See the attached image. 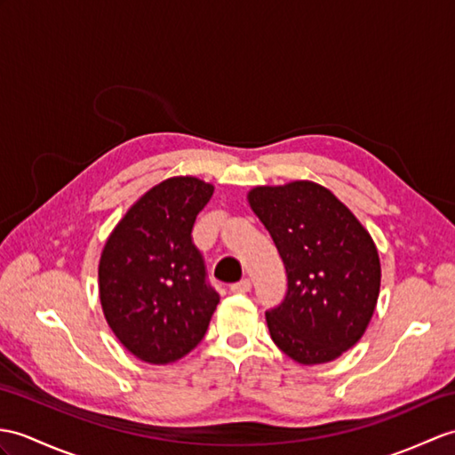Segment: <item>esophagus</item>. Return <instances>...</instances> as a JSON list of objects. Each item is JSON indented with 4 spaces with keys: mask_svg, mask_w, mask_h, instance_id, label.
<instances>
[{
    "mask_svg": "<svg viewBox=\"0 0 455 455\" xmlns=\"http://www.w3.org/2000/svg\"><path fill=\"white\" fill-rule=\"evenodd\" d=\"M251 289V281L250 279H242L238 283L230 284V292H248Z\"/></svg>",
    "mask_w": 455,
    "mask_h": 455,
    "instance_id": "obj_1",
    "label": "esophagus"
}]
</instances>
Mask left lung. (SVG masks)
I'll use <instances>...</instances> for the list:
<instances>
[{"label":"left lung","instance_id":"8db88e82","mask_svg":"<svg viewBox=\"0 0 455 455\" xmlns=\"http://www.w3.org/2000/svg\"><path fill=\"white\" fill-rule=\"evenodd\" d=\"M287 269V294L266 312L271 339L300 364L335 361L364 335L379 294L372 236L330 189L297 180L250 189Z\"/></svg>","mask_w":455,"mask_h":455}]
</instances>
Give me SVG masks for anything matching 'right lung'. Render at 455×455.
<instances>
[{
    "mask_svg": "<svg viewBox=\"0 0 455 455\" xmlns=\"http://www.w3.org/2000/svg\"><path fill=\"white\" fill-rule=\"evenodd\" d=\"M213 186L194 176L156 184L128 209L104 244L99 292L104 318L140 361L168 364L204 339L219 294L192 242Z\"/></svg>",
    "mask_w": 455,
    "mask_h": 455,
    "instance_id": "right-lung-1",
    "label": "right lung"
}]
</instances>
